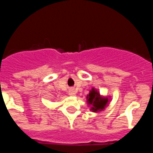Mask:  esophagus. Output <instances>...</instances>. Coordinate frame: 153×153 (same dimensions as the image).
Wrapping results in <instances>:
<instances>
[{"label": "esophagus", "mask_w": 153, "mask_h": 153, "mask_svg": "<svg viewBox=\"0 0 153 153\" xmlns=\"http://www.w3.org/2000/svg\"><path fill=\"white\" fill-rule=\"evenodd\" d=\"M69 95H70V96H75L76 95L75 90H73V89H71V90H69Z\"/></svg>", "instance_id": "obj_1"}]
</instances>
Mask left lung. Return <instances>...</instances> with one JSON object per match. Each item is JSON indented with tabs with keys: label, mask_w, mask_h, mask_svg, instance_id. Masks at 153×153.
Here are the masks:
<instances>
[{
	"label": "left lung",
	"mask_w": 153,
	"mask_h": 153,
	"mask_svg": "<svg viewBox=\"0 0 153 153\" xmlns=\"http://www.w3.org/2000/svg\"><path fill=\"white\" fill-rule=\"evenodd\" d=\"M86 100L87 104L90 106V110L94 113L102 111L109 102V98L101 97L100 92L94 88H92V90H90L86 97Z\"/></svg>",
	"instance_id": "left-lung-1"
}]
</instances>
